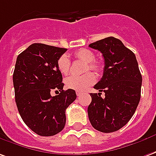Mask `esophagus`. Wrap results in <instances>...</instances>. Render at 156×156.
I'll list each match as a JSON object with an SVG mask.
<instances>
[{"label": "esophagus", "instance_id": "esophagus-1", "mask_svg": "<svg viewBox=\"0 0 156 156\" xmlns=\"http://www.w3.org/2000/svg\"><path fill=\"white\" fill-rule=\"evenodd\" d=\"M76 94H77V96L78 97L81 96L82 94H83V93H82V92H79V91H77V92H76Z\"/></svg>", "mask_w": 156, "mask_h": 156}]
</instances>
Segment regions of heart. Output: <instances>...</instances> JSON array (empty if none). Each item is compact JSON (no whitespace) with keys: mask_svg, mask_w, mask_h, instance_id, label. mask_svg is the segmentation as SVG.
I'll list each match as a JSON object with an SVG mask.
<instances>
[{"mask_svg":"<svg viewBox=\"0 0 156 156\" xmlns=\"http://www.w3.org/2000/svg\"><path fill=\"white\" fill-rule=\"evenodd\" d=\"M75 57L77 59L81 60L87 62V66L85 67V71H94L96 72L99 69L98 63L94 62L95 55L94 52L88 49H80L75 52ZM71 66V62L69 57L66 54L61 55L59 59L57 60V67L61 73L63 75H67L69 73ZM95 82V77L92 73H86L83 76H75L72 75L70 77L66 78L65 84L67 89L76 90L82 92L85 90L89 86L93 84Z\"/></svg>","mask_w":156,"mask_h":156,"instance_id":"1","label":"heart"}]
</instances>
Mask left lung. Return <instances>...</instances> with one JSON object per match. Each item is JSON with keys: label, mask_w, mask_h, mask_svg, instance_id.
<instances>
[{"label": "left lung", "mask_w": 156, "mask_h": 156, "mask_svg": "<svg viewBox=\"0 0 156 156\" xmlns=\"http://www.w3.org/2000/svg\"><path fill=\"white\" fill-rule=\"evenodd\" d=\"M101 51L105 60L103 76L94 85L100 93L90 94L88 115L94 128L112 133L125 126L134 114L141 96L142 76L134 53L114 37L89 45ZM105 93V98L100 96Z\"/></svg>", "instance_id": "obj_1"}]
</instances>
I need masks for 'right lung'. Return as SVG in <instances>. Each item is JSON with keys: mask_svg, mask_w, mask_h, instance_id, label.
<instances>
[{"mask_svg": "<svg viewBox=\"0 0 156 156\" xmlns=\"http://www.w3.org/2000/svg\"><path fill=\"white\" fill-rule=\"evenodd\" d=\"M66 51L65 48L35 43L17 55L12 77L17 110L24 123L40 136L62 130L66 109L77 98L75 90H63L57 67V60ZM53 90L58 93L55 97L50 94Z\"/></svg>", "mask_w": 156, "mask_h": 156, "instance_id": "right-lung-1", "label": "right lung"}]
</instances>
